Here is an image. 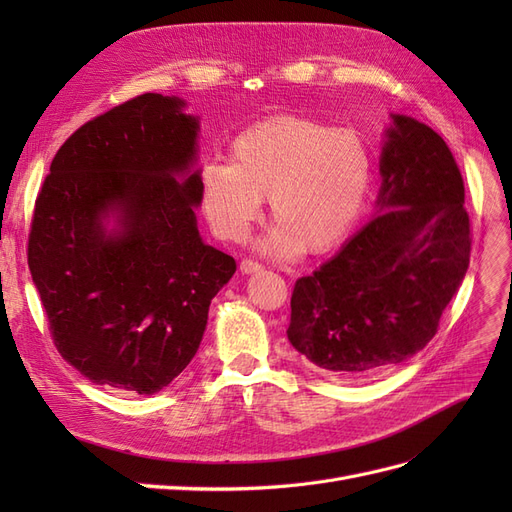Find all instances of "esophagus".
<instances>
[{
	"instance_id": "esophagus-1",
	"label": "esophagus",
	"mask_w": 512,
	"mask_h": 512,
	"mask_svg": "<svg viewBox=\"0 0 512 512\" xmlns=\"http://www.w3.org/2000/svg\"><path fill=\"white\" fill-rule=\"evenodd\" d=\"M239 267H241V271H243V273H256V271H262V265H260V262H258V260H252V258H243Z\"/></svg>"
}]
</instances>
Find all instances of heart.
I'll use <instances>...</instances> for the list:
<instances>
[{
	"mask_svg": "<svg viewBox=\"0 0 512 512\" xmlns=\"http://www.w3.org/2000/svg\"><path fill=\"white\" fill-rule=\"evenodd\" d=\"M371 156L348 128L294 115L258 121L232 138L228 164L200 170V200L220 237L241 241L265 196L277 222L267 250L277 256L329 252L361 215Z\"/></svg>",
	"mask_w": 512,
	"mask_h": 512,
	"instance_id": "obj_1",
	"label": "heart"
}]
</instances>
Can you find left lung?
<instances>
[{
  "label": "left lung",
  "mask_w": 512,
  "mask_h": 512,
  "mask_svg": "<svg viewBox=\"0 0 512 512\" xmlns=\"http://www.w3.org/2000/svg\"><path fill=\"white\" fill-rule=\"evenodd\" d=\"M380 175L378 215L299 277L290 299V344L337 376H363L423 350L470 265L466 190L442 136L393 115Z\"/></svg>",
  "instance_id": "obj_1"
}]
</instances>
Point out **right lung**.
<instances>
[{
    "mask_svg": "<svg viewBox=\"0 0 512 512\" xmlns=\"http://www.w3.org/2000/svg\"><path fill=\"white\" fill-rule=\"evenodd\" d=\"M183 106L143 94L76 130L51 162L27 241L59 354L94 384L138 395L188 367L211 299L237 271L198 235V119ZM108 212L120 226L111 233Z\"/></svg>",
    "mask_w": 512,
    "mask_h": 512,
    "instance_id": "add662e5",
    "label": "right lung"
}]
</instances>
